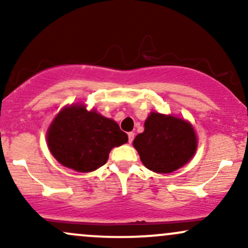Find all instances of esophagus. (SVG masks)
<instances>
[{"instance_id": "obj_1", "label": "esophagus", "mask_w": 248, "mask_h": 248, "mask_svg": "<svg viewBox=\"0 0 248 248\" xmlns=\"http://www.w3.org/2000/svg\"><path fill=\"white\" fill-rule=\"evenodd\" d=\"M134 136H135V134H134L133 132L128 133V142H129V143H132V142H133Z\"/></svg>"}]
</instances>
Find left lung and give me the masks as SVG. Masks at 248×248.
<instances>
[{
    "label": "left lung",
    "instance_id": "8db88e82",
    "mask_svg": "<svg viewBox=\"0 0 248 248\" xmlns=\"http://www.w3.org/2000/svg\"><path fill=\"white\" fill-rule=\"evenodd\" d=\"M133 146L144 167L154 172L168 173L191 160L197 138L187 121L152 112L144 122V132L136 135Z\"/></svg>",
    "mask_w": 248,
    "mask_h": 248
}]
</instances>
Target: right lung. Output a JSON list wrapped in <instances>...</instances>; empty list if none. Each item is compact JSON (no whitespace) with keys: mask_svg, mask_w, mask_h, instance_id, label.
<instances>
[{"mask_svg":"<svg viewBox=\"0 0 248 248\" xmlns=\"http://www.w3.org/2000/svg\"><path fill=\"white\" fill-rule=\"evenodd\" d=\"M46 140L59 163L78 172H91L104 166L110 150L126 143L128 136L114 120L76 104L57 114Z\"/></svg>","mask_w":248,"mask_h":248,"instance_id":"right-lung-1","label":"right lung"}]
</instances>
